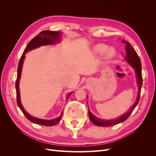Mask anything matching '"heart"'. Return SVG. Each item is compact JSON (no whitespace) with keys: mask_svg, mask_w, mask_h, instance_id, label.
<instances>
[{"mask_svg":"<svg viewBox=\"0 0 156 156\" xmlns=\"http://www.w3.org/2000/svg\"><path fill=\"white\" fill-rule=\"evenodd\" d=\"M107 45H106L105 44H98L94 47V51L96 54H102V53H104L106 50H107ZM115 55V50L112 48L108 49L107 51V54H106V55H107V58L108 59L113 58Z\"/></svg>","mask_w":156,"mask_h":156,"instance_id":"b5f03b06","label":"heart"}]
</instances>
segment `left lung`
Returning <instances> with one entry per match:
<instances>
[{
    "label": "left lung",
    "mask_w": 156,
    "mask_h": 156,
    "mask_svg": "<svg viewBox=\"0 0 156 156\" xmlns=\"http://www.w3.org/2000/svg\"><path fill=\"white\" fill-rule=\"evenodd\" d=\"M122 43H125L126 44L125 49H126V56L125 58V59L127 61L129 64H130L132 67H133L135 69V73H136L137 76V86L139 87V91L137 94V97L136 101H135V103L132 106L131 108L129 109L128 111H127L122 115L120 117H119L117 119H112V120H105V119H101L97 118L92 115L90 110L88 109V115L89 117H90V121L93 122V123L96 125L98 126H102V127H108V126H112L114 125H117L120 123L121 122H123L125 120H127V118L129 117L135 107L137 105L140 99V94H141V89L142 87V82H143V80H142V74H141V64L140 58L139 57L137 52L135 51V49L132 47L131 44H129L128 41H125V40H122Z\"/></svg>",
    "instance_id": "8db88e82"
}]
</instances>
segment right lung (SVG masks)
<instances>
[{"label": "right lung", "mask_w": 156, "mask_h": 156, "mask_svg": "<svg viewBox=\"0 0 156 156\" xmlns=\"http://www.w3.org/2000/svg\"><path fill=\"white\" fill-rule=\"evenodd\" d=\"M59 37H60V33L59 32L52 31H43L40 32L27 44V47L25 48V50L23 51L21 57V59H20L19 62L18 69H17V76H16V84H15L16 92V102H17V105L19 106V107L23 112V113L25 115L26 117H27L28 120L36 124L45 125V126L55 125L61 120L62 116L63 115V111L62 112L61 115L59 116V117L51 119V120H45V119H38V118H35L34 117H32L31 115L28 114L27 112L24 110V108H23V106L21 105V100H20V92H19V84L20 78H21L23 61H24V59L25 58V55L26 53H27L29 51L40 47L41 45L55 44V43L59 39ZM72 93V92H71V93H69L68 94V96L67 97V100Z\"/></svg>", "instance_id": "1"}]
</instances>
